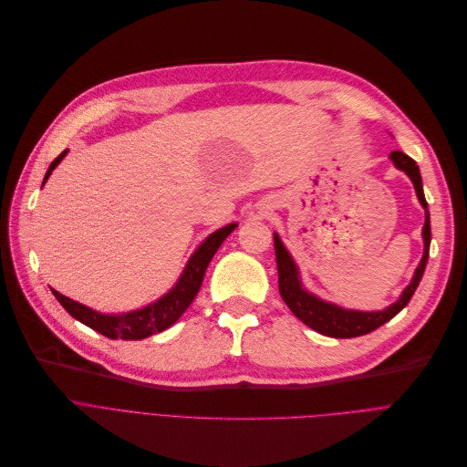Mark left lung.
<instances>
[{
    "instance_id": "8db88e82",
    "label": "left lung",
    "mask_w": 467,
    "mask_h": 467,
    "mask_svg": "<svg viewBox=\"0 0 467 467\" xmlns=\"http://www.w3.org/2000/svg\"><path fill=\"white\" fill-rule=\"evenodd\" d=\"M390 160L394 161V166L401 170L410 181L415 184L417 190V198L420 205L426 211V221L422 228V239H424V254L422 260L415 271L413 279H410L409 286L401 292L398 301L387 309L382 311H352V309H343L336 304H330V301H324L317 297L315 294L307 292L301 285L299 279V271L296 262L292 260L290 253L286 251V246L279 239L277 234H273V241H275V256H277V269H279V292L281 297L285 299V304L290 307V311L304 322L309 327H313L315 332L327 336V337H337V339H348V337H358L366 336L373 330H377L379 326L389 322L394 318L413 297L428 264V254H430V239H431V230H430V211L428 203L424 198V190H422V177L420 170L417 166V161L413 158H409L401 150L390 152Z\"/></svg>"
}]
</instances>
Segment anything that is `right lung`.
I'll list each match as a JSON object with an SVG mask.
<instances>
[{
    "label": "right lung",
    "instance_id": "obj_1",
    "mask_svg": "<svg viewBox=\"0 0 467 467\" xmlns=\"http://www.w3.org/2000/svg\"><path fill=\"white\" fill-rule=\"evenodd\" d=\"M66 154H67V150H64L57 160L50 163L47 170V175L43 179V184L47 182V179L50 177L54 168L58 166ZM235 226L237 224L234 223V224H228L221 230L213 232L198 246L194 254L190 256L177 285L166 296H161L160 299L154 301V304H149L147 307L122 313V315H103V313H98L87 306L78 304V301L69 299L67 296H62L57 290H52V294L73 318L92 327V330H96L98 334H101L109 339H126V341L145 339L149 336L168 330V327L173 326L181 318V315L188 309V306L194 301L196 294L200 292L209 262L213 260L214 253L218 251V246H221L223 241L235 230Z\"/></svg>",
    "mask_w": 467,
    "mask_h": 467
}]
</instances>
